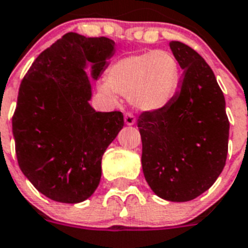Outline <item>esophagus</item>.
<instances>
[{"label":"esophagus","mask_w":248,"mask_h":248,"mask_svg":"<svg viewBox=\"0 0 248 248\" xmlns=\"http://www.w3.org/2000/svg\"><path fill=\"white\" fill-rule=\"evenodd\" d=\"M124 122H125L126 125H134V124H136V116H134L133 114L128 112V114H125V116H124Z\"/></svg>","instance_id":"1"}]
</instances>
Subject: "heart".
Returning <instances> with one entry per match:
<instances>
[{"mask_svg": "<svg viewBox=\"0 0 248 248\" xmlns=\"http://www.w3.org/2000/svg\"><path fill=\"white\" fill-rule=\"evenodd\" d=\"M180 80L182 71L177 57L169 51L150 49L115 61L108 69V86L102 90L130 97L142 111H160L171 105Z\"/></svg>", "mask_w": 248, "mask_h": 248, "instance_id": "1", "label": "heart"}]
</instances>
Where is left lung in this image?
<instances>
[{
    "label": "left lung",
    "mask_w": 248,
    "mask_h": 248,
    "mask_svg": "<svg viewBox=\"0 0 248 248\" xmlns=\"http://www.w3.org/2000/svg\"><path fill=\"white\" fill-rule=\"evenodd\" d=\"M183 69L180 90L169 108L138 119L142 169L158 197L186 202L207 191L228 154L225 98L213 70L189 46L169 43Z\"/></svg>",
    "instance_id": "8db88e82"
}]
</instances>
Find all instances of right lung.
<instances>
[{
    "mask_svg": "<svg viewBox=\"0 0 248 248\" xmlns=\"http://www.w3.org/2000/svg\"><path fill=\"white\" fill-rule=\"evenodd\" d=\"M115 42L66 33L31 64L21 80L13 115L21 171L46 197L82 202L101 179V160L124 126L120 111H94L86 68L97 79Z\"/></svg>",
    "mask_w": 248,
    "mask_h": 248,
    "instance_id": "right-lung-1",
    "label": "right lung"
}]
</instances>
